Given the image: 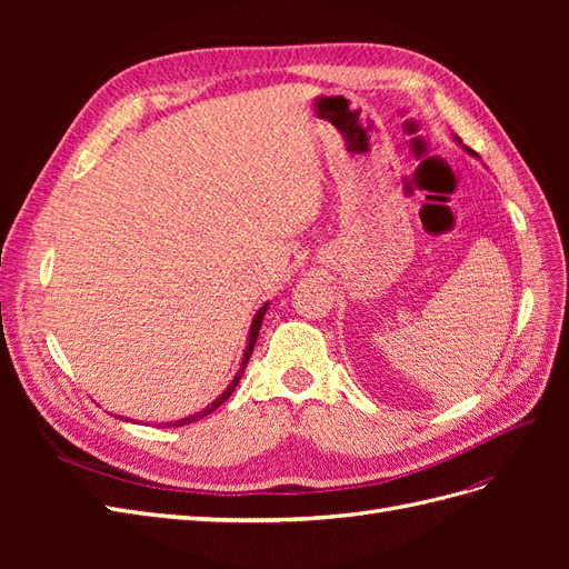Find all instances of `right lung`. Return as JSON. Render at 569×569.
Returning a JSON list of instances; mask_svg holds the SVG:
<instances>
[{
	"label": "right lung",
	"instance_id": "right-lung-1",
	"mask_svg": "<svg viewBox=\"0 0 569 569\" xmlns=\"http://www.w3.org/2000/svg\"><path fill=\"white\" fill-rule=\"evenodd\" d=\"M266 311H268V303L261 308V311L256 313V318H253V322H251V330H249V343H247V351H244V358H242V368H239V372L234 375V380L230 382V387L222 391L218 399L211 403V406H206L201 412H194V416H189V418H184V420H176V422H168V425H173V427H180V425H189V422H197V420H201V418H206L209 416V412H213L220 403H226L230 396H232V391H234V387L239 385V380H242V375H244V368H247V363H249V356H251V351H253V343H256V339H258V330H261V322H263V316H266Z\"/></svg>",
	"mask_w": 569,
	"mask_h": 569
}]
</instances>
